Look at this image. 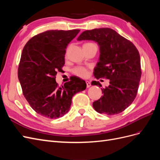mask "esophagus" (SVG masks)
I'll list each match as a JSON object with an SVG mask.
<instances>
[{"label": "esophagus", "instance_id": "obj_1", "mask_svg": "<svg viewBox=\"0 0 160 160\" xmlns=\"http://www.w3.org/2000/svg\"><path fill=\"white\" fill-rule=\"evenodd\" d=\"M85 83H86V85H87V88H89V87H91V83H90V82L89 81H85Z\"/></svg>", "mask_w": 160, "mask_h": 160}]
</instances>
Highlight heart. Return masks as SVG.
Instances as JSON below:
<instances>
[{
    "label": "heart",
    "instance_id": "b5f03b06",
    "mask_svg": "<svg viewBox=\"0 0 160 160\" xmlns=\"http://www.w3.org/2000/svg\"><path fill=\"white\" fill-rule=\"evenodd\" d=\"M72 72L74 75L80 77H83V78H85V77H88L89 75L88 69L83 67H75V68L72 70Z\"/></svg>",
    "mask_w": 160,
    "mask_h": 160
}]
</instances>
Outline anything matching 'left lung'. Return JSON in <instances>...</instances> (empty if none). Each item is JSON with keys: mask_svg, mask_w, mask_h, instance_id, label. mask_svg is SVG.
Instances as JSON below:
<instances>
[{"mask_svg": "<svg viewBox=\"0 0 160 160\" xmlns=\"http://www.w3.org/2000/svg\"><path fill=\"white\" fill-rule=\"evenodd\" d=\"M78 41L92 40L99 45V61L94 69L97 79H109L103 96L93 103L99 113L109 115L122 112L132 103L138 93L142 76L140 56L135 46L109 28H95L82 32ZM91 85L101 87L99 81Z\"/></svg>", "mask_w": 160, "mask_h": 160, "instance_id": "8db88e82", "label": "left lung"}]
</instances>
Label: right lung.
Returning a JSON list of instances; mask_svg holds the SVG:
<instances>
[{"mask_svg": "<svg viewBox=\"0 0 160 160\" xmlns=\"http://www.w3.org/2000/svg\"><path fill=\"white\" fill-rule=\"evenodd\" d=\"M80 30H51L39 33L23 48L18 77L24 95L34 111L57 119L68 112L72 96L85 89V81L73 77L63 86L55 81L65 65L66 48Z\"/></svg>", "mask_w": 160, "mask_h": 160, "instance_id": "1", "label": "right lung"}]
</instances>
